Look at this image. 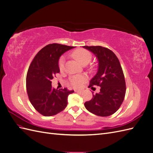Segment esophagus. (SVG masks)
Segmentation results:
<instances>
[{
    "mask_svg": "<svg viewBox=\"0 0 153 153\" xmlns=\"http://www.w3.org/2000/svg\"><path fill=\"white\" fill-rule=\"evenodd\" d=\"M83 91H84V90H82V89H75V92H79V93H82Z\"/></svg>",
    "mask_w": 153,
    "mask_h": 153,
    "instance_id": "obj_1",
    "label": "esophagus"
}]
</instances>
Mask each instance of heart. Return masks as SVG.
Wrapping results in <instances>:
<instances>
[{"label": "heart", "instance_id": "obj_1", "mask_svg": "<svg viewBox=\"0 0 153 153\" xmlns=\"http://www.w3.org/2000/svg\"><path fill=\"white\" fill-rule=\"evenodd\" d=\"M73 57L81 64L89 63L92 58L91 53L85 49H77L74 51L72 53ZM65 57L62 56L59 61V68L60 70H62L64 67ZM87 78L85 75H75L70 78V82L73 86L80 87L85 82Z\"/></svg>", "mask_w": 153, "mask_h": 153}]
</instances>
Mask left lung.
<instances>
[{
    "label": "left lung",
    "mask_w": 153,
    "mask_h": 153,
    "mask_svg": "<svg viewBox=\"0 0 153 153\" xmlns=\"http://www.w3.org/2000/svg\"><path fill=\"white\" fill-rule=\"evenodd\" d=\"M83 48L93 53L98 62V71L90 80L89 87H101L99 93L84 103L85 107L98 116H109L119 108L126 94V82L121 64L115 53L108 48L101 46Z\"/></svg>",
    "instance_id": "1"
}]
</instances>
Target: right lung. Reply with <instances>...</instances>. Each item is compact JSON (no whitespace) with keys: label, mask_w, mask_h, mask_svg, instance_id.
Returning <instances> with one entry per match:
<instances>
[{"label":"right lung","mask_w":153,"mask_h":153,"mask_svg":"<svg viewBox=\"0 0 153 153\" xmlns=\"http://www.w3.org/2000/svg\"><path fill=\"white\" fill-rule=\"evenodd\" d=\"M74 47L50 44L36 54L31 62L26 78L29 100L34 108L44 116L56 115L66 107L68 96L74 91L66 88L57 90L52 86V80L60 72V57Z\"/></svg>","instance_id":"1"}]
</instances>
